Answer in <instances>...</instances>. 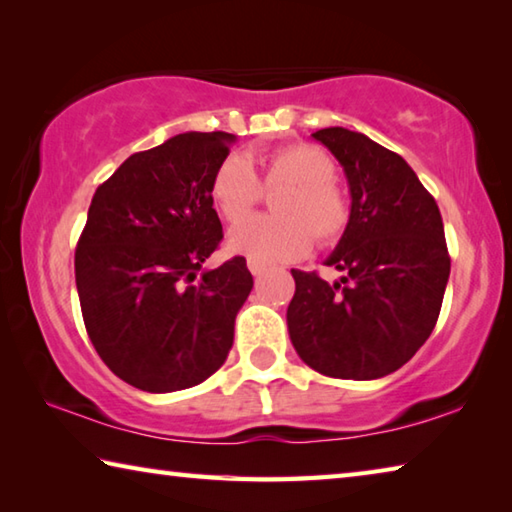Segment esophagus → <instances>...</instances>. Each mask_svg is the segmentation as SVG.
Listing matches in <instances>:
<instances>
[{
	"mask_svg": "<svg viewBox=\"0 0 512 512\" xmlns=\"http://www.w3.org/2000/svg\"><path fill=\"white\" fill-rule=\"evenodd\" d=\"M248 271L253 273V275H262L264 273V268H266V264L264 262H259V259H248Z\"/></svg>",
	"mask_w": 512,
	"mask_h": 512,
	"instance_id": "esophagus-1",
	"label": "esophagus"
}]
</instances>
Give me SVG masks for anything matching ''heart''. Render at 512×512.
I'll return each mask as SVG.
<instances>
[{"label":"heart","instance_id":"b5f03b06","mask_svg":"<svg viewBox=\"0 0 512 512\" xmlns=\"http://www.w3.org/2000/svg\"><path fill=\"white\" fill-rule=\"evenodd\" d=\"M259 180L277 189L271 216H253L228 237V250L259 262H289L318 244L339 239L350 221L348 198L334 183L336 164L314 144H287L257 158ZM253 167L241 155H228L210 178V201L223 221L237 223L262 198Z\"/></svg>","mask_w":512,"mask_h":512}]
</instances>
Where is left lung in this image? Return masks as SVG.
I'll list each match as a JSON object with an SVG mask.
<instances>
[{
  "instance_id": "left-lung-1",
  "label": "left lung",
  "mask_w": 512,
  "mask_h": 512,
  "mask_svg": "<svg viewBox=\"0 0 512 512\" xmlns=\"http://www.w3.org/2000/svg\"><path fill=\"white\" fill-rule=\"evenodd\" d=\"M350 185V221L327 266V284L293 268L287 309L300 359L320 375L379 379L402 368L436 327L449 280L445 228L433 196L402 155L363 133L316 131Z\"/></svg>"
}]
</instances>
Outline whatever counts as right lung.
I'll use <instances>...</instances> for the list:
<instances>
[{
    "mask_svg": "<svg viewBox=\"0 0 512 512\" xmlns=\"http://www.w3.org/2000/svg\"><path fill=\"white\" fill-rule=\"evenodd\" d=\"M235 135L183 133L133 153L99 185L74 255L83 323L103 363L146 393L223 366L253 275L244 257L203 264L223 239L210 178Z\"/></svg>",
    "mask_w": 512,
    "mask_h": 512,
    "instance_id": "1",
    "label": "right lung"
}]
</instances>
